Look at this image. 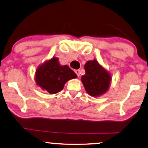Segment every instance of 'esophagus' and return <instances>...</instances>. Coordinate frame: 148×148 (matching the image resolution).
<instances>
[{
	"label": "esophagus",
	"instance_id": "1",
	"mask_svg": "<svg viewBox=\"0 0 148 148\" xmlns=\"http://www.w3.org/2000/svg\"><path fill=\"white\" fill-rule=\"evenodd\" d=\"M75 73H76V75H77V76H78V77H79V76H80V70H75Z\"/></svg>",
	"mask_w": 148,
	"mask_h": 148
}]
</instances>
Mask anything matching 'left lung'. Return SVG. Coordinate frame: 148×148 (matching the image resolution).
Instances as JSON below:
<instances>
[{
  "label": "left lung",
  "instance_id": "8db88e82",
  "mask_svg": "<svg viewBox=\"0 0 148 148\" xmlns=\"http://www.w3.org/2000/svg\"><path fill=\"white\" fill-rule=\"evenodd\" d=\"M86 73L82 76V82L89 95L98 97L109 89L112 76L96 60L88 61L84 65Z\"/></svg>",
  "mask_w": 148,
  "mask_h": 148
}]
</instances>
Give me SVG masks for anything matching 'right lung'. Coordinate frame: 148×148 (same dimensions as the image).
<instances>
[{"instance_id":"add662e5","label":"right lung","mask_w":148,"mask_h":148,"mask_svg":"<svg viewBox=\"0 0 148 148\" xmlns=\"http://www.w3.org/2000/svg\"><path fill=\"white\" fill-rule=\"evenodd\" d=\"M56 57L45 61L37 68L35 74L36 84L50 94L60 92L66 82L76 78L77 75L67 65L61 66Z\"/></svg>"}]
</instances>
